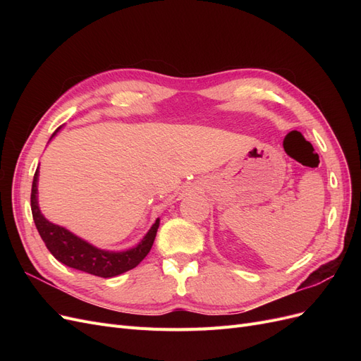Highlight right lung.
<instances>
[{"label":"right lung","instance_id":"right-lung-1","mask_svg":"<svg viewBox=\"0 0 361 361\" xmlns=\"http://www.w3.org/2000/svg\"><path fill=\"white\" fill-rule=\"evenodd\" d=\"M61 126L51 135L49 140L57 135ZM37 180H39V167L35 173L31 187V212L32 220L37 227L40 238L45 243L47 248L51 251V255L56 257L61 264L69 268L80 269L82 272L97 277H116L118 274L135 268L141 260H143L154 245L155 236L159 227V218L149 228V232L145 235L141 241L129 250L125 251H108L101 250L90 243L84 241L80 236L73 235L68 228H64L59 224L48 221L39 209L37 202Z\"/></svg>","mask_w":361,"mask_h":361}]
</instances>
